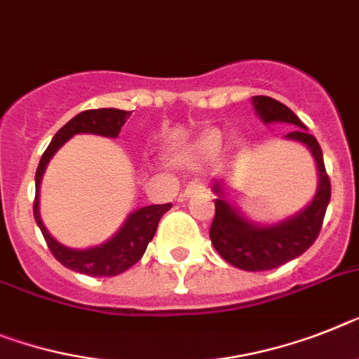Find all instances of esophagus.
<instances>
[{
	"instance_id": "34e87169",
	"label": "esophagus",
	"mask_w": 359,
	"mask_h": 359,
	"mask_svg": "<svg viewBox=\"0 0 359 359\" xmlns=\"http://www.w3.org/2000/svg\"><path fill=\"white\" fill-rule=\"evenodd\" d=\"M201 191H204V184H201V182H189L184 189V197H194V195L201 194Z\"/></svg>"
}]
</instances>
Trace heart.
<instances>
[{
	"label": "heart",
	"mask_w": 359,
	"mask_h": 359,
	"mask_svg": "<svg viewBox=\"0 0 359 359\" xmlns=\"http://www.w3.org/2000/svg\"><path fill=\"white\" fill-rule=\"evenodd\" d=\"M224 137L219 129H208L201 137L188 147L186 156L191 162H208L212 161L217 153L221 151Z\"/></svg>",
	"instance_id": "obj_1"
}]
</instances>
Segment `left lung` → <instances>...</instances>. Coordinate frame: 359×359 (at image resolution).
<instances>
[{
	"instance_id": "left-lung-1",
	"label": "left lung",
	"mask_w": 359,
	"mask_h": 359,
	"mask_svg": "<svg viewBox=\"0 0 359 359\" xmlns=\"http://www.w3.org/2000/svg\"><path fill=\"white\" fill-rule=\"evenodd\" d=\"M252 104L264 123L285 122L297 126V129L285 135V138L303 144L312 153L318 168V189L312 201L297 213L273 224L250 221L236 204L228 201L224 194V180H213L212 191L217 195L215 217L210 228L213 248L224 261L241 270L263 272L299 257L314 243L330 201V180L325 171L323 151L318 140L306 133V128L294 111L270 96H252Z\"/></svg>"
}]
</instances>
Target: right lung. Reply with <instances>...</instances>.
Returning a JSON list of instances; mask_svg holds the SVG:
<instances>
[{"mask_svg": "<svg viewBox=\"0 0 359 359\" xmlns=\"http://www.w3.org/2000/svg\"><path fill=\"white\" fill-rule=\"evenodd\" d=\"M131 116V111L114 109V107H102V109H89L78 113L74 118L69 120L58 133L54 135L49 147L41 155V161L36 170V197H34V219L40 226L43 239L53 252V255L69 270L78 273H86L91 277H113L126 272L128 268L142 259L149 241L153 239L161 217L171 208L170 204H151L142 206L131 212L128 219L120 226V230L111 239L104 241L102 245L91 246L86 250L69 248L54 239L45 228L40 215V186L41 177L49 161L63 144L74 135H100V137L116 138L126 120Z\"/></svg>", "mask_w": 359, "mask_h": 359, "instance_id": "add662e5", "label": "right lung"}]
</instances>
